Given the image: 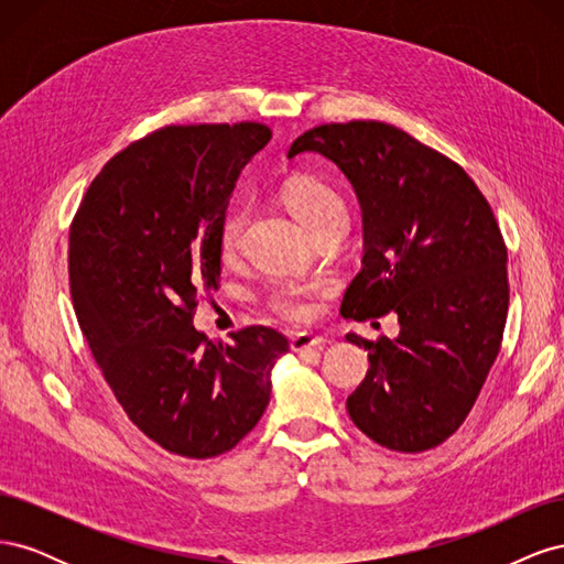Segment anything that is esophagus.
Returning a JSON list of instances; mask_svg holds the SVG:
<instances>
[{
	"label": "esophagus",
	"mask_w": 564,
	"mask_h": 564,
	"mask_svg": "<svg viewBox=\"0 0 564 564\" xmlns=\"http://www.w3.org/2000/svg\"><path fill=\"white\" fill-rule=\"evenodd\" d=\"M289 346H292L294 352H308V350H317L324 346V338L317 336V334H311V332H301V334H294L292 340H289Z\"/></svg>",
	"instance_id": "34e87169"
}]
</instances>
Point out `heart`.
<instances>
[{
    "label": "heart",
    "instance_id": "heart-1",
    "mask_svg": "<svg viewBox=\"0 0 564 564\" xmlns=\"http://www.w3.org/2000/svg\"><path fill=\"white\" fill-rule=\"evenodd\" d=\"M282 199L286 209L296 216L299 224L315 235L329 224H348V209L346 202L332 185L311 176H294L289 178L282 187ZM242 232H245V212H230L218 230V247L226 259L240 251L242 247ZM313 294L311 286H303L296 282L280 284L275 292L270 294V305L284 317L303 319L311 313L308 296Z\"/></svg>",
    "mask_w": 564,
    "mask_h": 564
}]
</instances>
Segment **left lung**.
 I'll return each instance as SVG.
<instances>
[{
    "label": "left lung",
    "instance_id": "left-lung-1",
    "mask_svg": "<svg viewBox=\"0 0 564 564\" xmlns=\"http://www.w3.org/2000/svg\"><path fill=\"white\" fill-rule=\"evenodd\" d=\"M301 152L332 160L362 207V270L340 315L400 322L395 338L346 336L369 350L348 414L381 447L433 449L466 421L501 348L508 251L497 218L464 169L398 127L322 124L286 158Z\"/></svg>",
    "mask_w": 564,
    "mask_h": 564
}]
</instances>
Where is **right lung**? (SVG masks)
Returning a JSON list of instances; mask_svg holds the SVG:
<instances>
[{
  "instance_id": "obj_1",
  "label": "right lung",
  "mask_w": 564,
  "mask_h": 564,
  "mask_svg": "<svg viewBox=\"0 0 564 564\" xmlns=\"http://www.w3.org/2000/svg\"><path fill=\"white\" fill-rule=\"evenodd\" d=\"M265 124L164 127L100 169L70 226V294L94 360L135 429L166 452L232 449L270 402L289 340L247 327L232 344L193 327L218 289V230Z\"/></svg>"
}]
</instances>
